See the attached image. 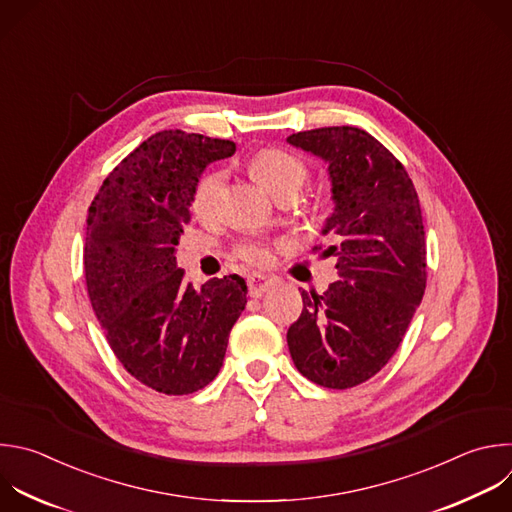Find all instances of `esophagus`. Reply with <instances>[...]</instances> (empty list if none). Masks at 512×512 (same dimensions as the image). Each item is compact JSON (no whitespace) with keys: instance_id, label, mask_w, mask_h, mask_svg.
<instances>
[{"instance_id":"34e87169","label":"esophagus","mask_w":512,"mask_h":512,"mask_svg":"<svg viewBox=\"0 0 512 512\" xmlns=\"http://www.w3.org/2000/svg\"><path fill=\"white\" fill-rule=\"evenodd\" d=\"M247 285H249V295L251 297H261L265 291L271 289L273 285V277L261 275V273H253L247 277Z\"/></svg>"}]
</instances>
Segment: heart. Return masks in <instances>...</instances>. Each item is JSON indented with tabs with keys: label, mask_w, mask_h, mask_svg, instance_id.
Masks as SVG:
<instances>
[{
	"label": "heart",
	"mask_w": 512,
	"mask_h": 512,
	"mask_svg": "<svg viewBox=\"0 0 512 512\" xmlns=\"http://www.w3.org/2000/svg\"><path fill=\"white\" fill-rule=\"evenodd\" d=\"M251 175L275 197H291L295 195L305 181V164L291 152L281 148H265L259 150L249 162ZM223 173L221 170H209L201 177L193 193V211L199 217H211L217 209L219 193L223 189ZM237 255L249 263H265L269 259V251L259 243H245L237 249Z\"/></svg>",
	"instance_id": "b5f03b06"
}]
</instances>
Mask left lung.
<instances>
[{
    "mask_svg": "<svg viewBox=\"0 0 512 512\" xmlns=\"http://www.w3.org/2000/svg\"><path fill=\"white\" fill-rule=\"evenodd\" d=\"M287 142L327 164L333 213L321 235L331 245L321 257L337 259L339 277L323 295L301 289L289 354L313 384L354 388L390 362L426 289L418 193L400 160L362 128H315Z\"/></svg>",
    "mask_w": 512,
    "mask_h": 512,
    "instance_id": "left-lung-1",
    "label": "left lung"
}]
</instances>
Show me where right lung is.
Masks as SVG:
<instances>
[{
  "mask_svg": "<svg viewBox=\"0 0 512 512\" xmlns=\"http://www.w3.org/2000/svg\"><path fill=\"white\" fill-rule=\"evenodd\" d=\"M235 150L233 140L156 132L112 170L88 209L92 309L118 362L160 394H193L215 380L247 303L243 277H215L197 291L175 257L201 175Z\"/></svg>",
  "mask_w": 512,
  "mask_h": 512,
  "instance_id": "obj_1",
  "label": "right lung"
}]
</instances>
